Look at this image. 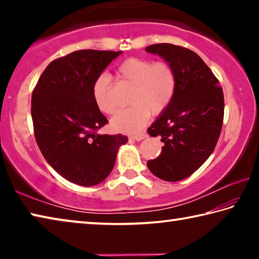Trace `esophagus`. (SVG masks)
<instances>
[{
    "mask_svg": "<svg viewBox=\"0 0 259 259\" xmlns=\"http://www.w3.org/2000/svg\"><path fill=\"white\" fill-rule=\"evenodd\" d=\"M147 137L146 134H137V135H134V136H130V138H133L135 140H137V142H140V140L145 139Z\"/></svg>",
    "mask_w": 259,
    "mask_h": 259,
    "instance_id": "1",
    "label": "esophagus"
}]
</instances>
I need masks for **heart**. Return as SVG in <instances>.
I'll use <instances>...</instances> for the list:
<instances>
[{
	"mask_svg": "<svg viewBox=\"0 0 259 259\" xmlns=\"http://www.w3.org/2000/svg\"><path fill=\"white\" fill-rule=\"evenodd\" d=\"M120 80L133 85L129 108L117 112L112 119V128L123 134L137 133L150 119L169 106L176 93L177 73L168 61H155L130 57L116 69ZM93 97L100 112L112 114L115 105L112 97L111 77L102 74L93 84Z\"/></svg>",
	"mask_w": 259,
	"mask_h": 259,
	"instance_id": "b5f03b06",
	"label": "heart"
}]
</instances>
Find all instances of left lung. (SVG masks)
Returning a JSON list of instances; mask_svg holds the SVG:
<instances>
[{"label":"left lung","instance_id":"1","mask_svg":"<svg viewBox=\"0 0 259 259\" xmlns=\"http://www.w3.org/2000/svg\"><path fill=\"white\" fill-rule=\"evenodd\" d=\"M177 73V88L169 106L147 133L161 136V154L147 162L153 175L165 182H178L196 171L211 155L224 119V95L204 61L187 48L170 43L147 47Z\"/></svg>","mask_w":259,"mask_h":259}]
</instances>
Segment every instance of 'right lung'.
<instances>
[{
    "label": "right lung",
    "instance_id": "1",
    "mask_svg": "<svg viewBox=\"0 0 259 259\" xmlns=\"http://www.w3.org/2000/svg\"><path fill=\"white\" fill-rule=\"evenodd\" d=\"M122 51L78 50L48 65L32 94L34 135L48 163L68 182L94 186L111 174L121 134L99 135L108 123L93 84Z\"/></svg>",
    "mask_w": 259,
    "mask_h": 259
}]
</instances>
